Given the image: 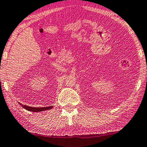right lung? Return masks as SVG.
<instances>
[{"label":"right lung","instance_id":"add662e5","mask_svg":"<svg viewBox=\"0 0 147 147\" xmlns=\"http://www.w3.org/2000/svg\"><path fill=\"white\" fill-rule=\"evenodd\" d=\"M19 104L21 106H22L23 109H26L28 111H31V112H41V111H44L46 110H49V109H51L53 108L52 106H50V107H29L27 105H23L22 103H20L19 102Z\"/></svg>","mask_w":147,"mask_h":147}]
</instances>
